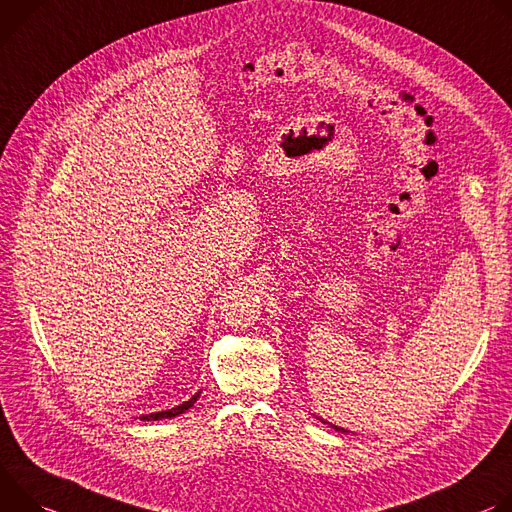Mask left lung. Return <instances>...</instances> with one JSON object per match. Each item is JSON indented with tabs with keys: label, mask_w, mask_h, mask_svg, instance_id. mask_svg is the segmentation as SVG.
<instances>
[{
	"label": "left lung",
	"mask_w": 512,
	"mask_h": 512,
	"mask_svg": "<svg viewBox=\"0 0 512 512\" xmlns=\"http://www.w3.org/2000/svg\"><path fill=\"white\" fill-rule=\"evenodd\" d=\"M317 419H319V421H321V423H325V425H327V427H331V429H335V431H339V433H350V431H348V429H344V427H337V425H331V423H327V421H323V419H321V417H317Z\"/></svg>",
	"instance_id": "1"
}]
</instances>
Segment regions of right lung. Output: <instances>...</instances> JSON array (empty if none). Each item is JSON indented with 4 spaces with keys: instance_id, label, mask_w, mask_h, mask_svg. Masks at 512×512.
<instances>
[{
    "instance_id": "right-lung-1",
    "label": "right lung",
    "mask_w": 512,
    "mask_h": 512,
    "mask_svg": "<svg viewBox=\"0 0 512 512\" xmlns=\"http://www.w3.org/2000/svg\"><path fill=\"white\" fill-rule=\"evenodd\" d=\"M201 396V390L199 392H195L189 401H185L183 405H179V407H175V409H168V411H158V413H150V415H142L140 417V421H160V419H173V417H179V415H183L185 411H189L195 403H197V399Z\"/></svg>"
}]
</instances>
